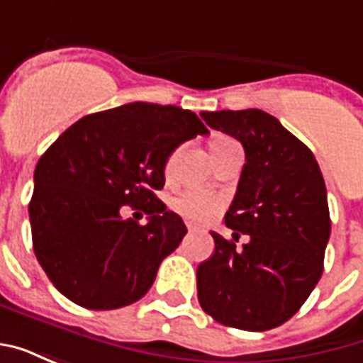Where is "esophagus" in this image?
Instances as JSON below:
<instances>
[{"mask_svg": "<svg viewBox=\"0 0 363 363\" xmlns=\"http://www.w3.org/2000/svg\"><path fill=\"white\" fill-rule=\"evenodd\" d=\"M186 229H189L190 233H192V231H196V225H194V223H186Z\"/></svg>", "mask_w": 363, "mask_h": 363, "instance_id": "1", "label": "esophagus"}]
</instances>
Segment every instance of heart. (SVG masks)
<instances>
[{
    "label": "heart",
    "mask_w": 363,
    "mask_h": 363,
    "mask_svg": "<svg viewBox=\"0 0 363 363\" xmlns=\"http://www.w3.org/2000/svg\"><path fill=\"white\" fill-rule=\"evenodd\" d=\"M223 142H229V140H218L216 143ZM216 143H213V145H216ZM177 155H179V153L174 151L173 155L169 157V161H167V177L173 173L174 163H177ZM171 208H173L177 213H181L182 218H186V220L196 221V223H206V221H210L221 212V208H223V198H221L220 194L208 192V190H184V192L177 194V196L171 200Z\"/></svg>",
    "instance_id": "b5f03b06"
}]
</instances>
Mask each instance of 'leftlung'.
Returning <instances> with one entry per match:
<instances>
[{
	"label": "left lung",
	"instance_id": "left-lung-1",
	"mask_svg": "<svg viewBox=\"0 0 363 363\" xmlns=\"http://www.w3.org/2000/svg\"><path fill=\"white\" fill-rule=\"evenodd\" d=\"M206 124L243 143L245 165L225 225L196 270L198 301L212 319L241 330H270L291 319L323 274L330 237L327 186L311 150L259 108L202 112Z\"/></svg>",
	"mask_w": 363,
	"mask_h": 363
}]
</instances>
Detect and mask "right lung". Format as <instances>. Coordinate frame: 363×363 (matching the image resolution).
<instances>
[{"mask_svg": "<svg viewBox=\"0 0 363 363\" xmlns=\"http://www.w3.org/2000/svg\"><path fill=\"white\" fill-rule=\"evenodd\" d=\"M208 134L192 111L128 103L87 114L38 159L28 204L33 249L50 281L85 309H118L147 294L186 228L155 196L182 142ZM124 205L150 216L121 218Z\"/></svg>", "mask_w": 363, "mask_h": 363, "instance_id": "1", "label": "right lung"}]
</instances>
